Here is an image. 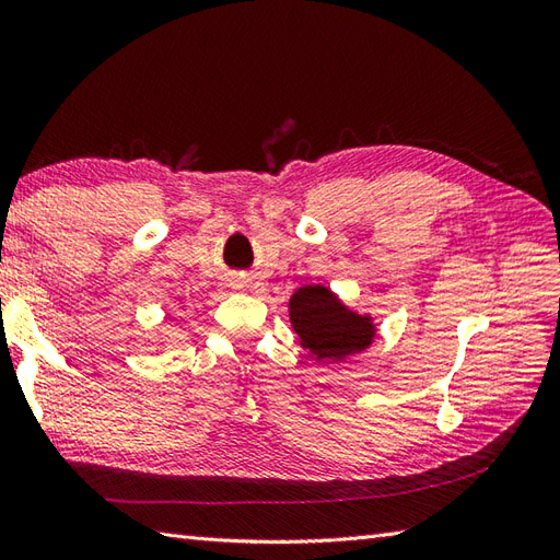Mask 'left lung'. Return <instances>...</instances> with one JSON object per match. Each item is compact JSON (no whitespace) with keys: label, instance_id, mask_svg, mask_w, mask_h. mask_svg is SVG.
I'll use <instances>...</instances> for the list:
<instances>
[{"label":"left lung","instance_id":"8db88e82","mask_svg":"<svg viewBox=\"0 0 560 560\" xmlns=\"http://www.w3.org/2000/svg\"><path fill=\"white\" fill-rule=\"evenodd\" d=\"M289 317L301 347L311 353V359L323 363L343 361L347 355L365 351L377 331L371 315L351 311L323 283L295 291L289 301Z\"/></svg>","mask_w":560,"mask_h":560}]
</instances>
